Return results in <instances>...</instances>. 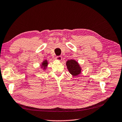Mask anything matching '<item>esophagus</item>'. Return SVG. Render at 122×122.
Segmentation results:
<instances>
[{
    "mask_svg": "<svg viewBox=\"0 0 122 122\" xmlns=\"http://www.w3.org/2000/svg\"><path fill=\"white\" fill-rule=\"evenodd\" d=\"M62 57H61V56H57V57H56V60H59V61H61L62 60Z\"/></svg>",
    "mask_w": 122,
    "mask_h": 122,
    "instance_id": "1",
    "label": "esophagus"
}]
</instances>
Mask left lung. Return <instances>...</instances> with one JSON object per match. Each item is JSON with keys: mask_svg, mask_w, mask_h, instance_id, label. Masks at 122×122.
<instances>
[{"mask_svg": "<svg viewBox=\"0 0 122 122\" xmlns=\"http://www.w3.org/2000/svg\"><path fill=\"white\" fill-rule=\"evenodd\" d=\"M66 66L70 73L73 76H77L81 72V68L78 63L74 60H68L66 62Z\"/></svg>", "mask_w": 122, "mask_h": 122, "instance_id": "left-lung-1", "label": "left lung"}]
</instances>
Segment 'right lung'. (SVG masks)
<instances>
[{
	"mask_svg": "<svg viewBox=\"0 0 122 122\" xmlns=\"http://www.w3.org/2000/svg\"><path fill=\"white\" fill-rule=\"evenodd\" d=\"M47 64H48L47 61V60H45V61H44V62H43L42 65H43V66L44 67H45L47 66Z\"/></svg>",
	"mask_w": 122,
	"mask_h": 122,
	"instance_id": "1",
	"label": "right lung"
}]
</instances>
